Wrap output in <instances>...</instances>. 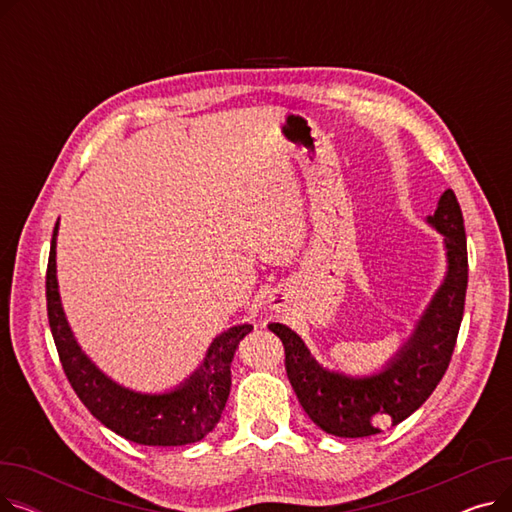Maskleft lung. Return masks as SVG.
Here are the masks:
<instances>
[{
    "label": "left lung",
    "mask_w": 512,
    "mask_h": 512,
    "mask_svg": "<svg viewBox=\"0 0 512 512\" xmlns=\"http://www.w3.org/2000/svg\"><path fill=\"white\" fill-rule=\"evenodd\" d=\"M427 224L444 236L448 270L409 340L373 375L353 378L321 367L301 336L284 324L270 328L284 344L286 373L309 419L338 438L380 434L386 423L413 415L444 378L459 336L469 280L467 236L456 195L444 191Z\"/></svg>",
    "instance_id": "left-lung-1"
}]
</instances>
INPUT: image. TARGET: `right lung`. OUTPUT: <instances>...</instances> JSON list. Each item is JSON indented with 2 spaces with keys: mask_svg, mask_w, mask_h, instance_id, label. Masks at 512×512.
Returning <instances> with one entry per match:
<instances>
[{
  "mask_svg": "<svg viewBox=\"0 0 512 512\" xmlns=\"http://www.w3.org/2000/svg\"><path fill=\"white\" fill-rule=\"evenodd\" d=\"M56 236L47 263V317L66 378L80 402L118 436L143 446H184L203 440L218 425L232 386L230 365L238 342L253 326H232L215 336L199 369L180 386L161 394H143L116 384L78 346L62 309L56 276Z\"/></svg>",
  "mask_w": 512,
  "mask_h": 512,
  "instance_id": "add662e5",
  "label": "right lung"
}]
</instances>
